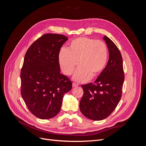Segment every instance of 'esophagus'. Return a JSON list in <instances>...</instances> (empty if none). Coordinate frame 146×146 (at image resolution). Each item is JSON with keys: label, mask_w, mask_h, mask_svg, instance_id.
I'll return each instance as SVG.
<instances>
[{"label": "esophagus", "mask_w": 146, "mask_h": 146, "mask_svg": "<svg viewBox=\"0 0 146 146\" xmlns=\"http://www.w3.org/2000/svg\"><path fill=\"white\" fill-rule=\"evenodd\" d=\"M78 86V84L77 83H72V87L74 88V87H77Z\"/></svg>", "instance_id": "obj_1"}]
</instances>
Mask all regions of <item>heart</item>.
<instances>
[{
    "label": "heart",
    "mask_w": 146,
    "mask_h": 146,
    "mask_svg": "<svg viewBox=\"0 0 146 146\" xmlns=\"http://www.w3.org/2000/svg\"><path fill=\"white\" fill-rule=\"evenodd\" d=\"M108 56V48L104 41L79 37L69 43L68 49L61 48L58 60L61 70L68 76L73 74L78 61L80 67L75 73L74 79L85 82L91 77H96L100 74L107 64Z\"/></svg>",
    "instance_id": "heart-1"
}]
</instances>
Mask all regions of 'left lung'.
I'll list each match as a JSON object with an SVG mask.
<instances>
[{
  "instance_id": "8db88e82",
  "label": "left lung",
  "mask_w": 146,
  "mask_h": 146,
  "mask_svg": "<svg viewBox=\"0 0 146 146\" xmlns=\"http://www.w3.org/2000/svg\"><path fill=\"white\" fill-rule=\"evenodd\" d=\"M109 51V60L103 71L94 83L82 85L83 96L80 110L87 118L100 121L111 114L122 97L124 81L122 55L111 39L104 36Z\"/></svg>"
}]
</instances>
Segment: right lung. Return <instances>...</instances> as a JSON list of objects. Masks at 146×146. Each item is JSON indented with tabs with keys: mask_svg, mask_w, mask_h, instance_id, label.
<instances>
[{
	"mask_svg": "<svg viewBox=\"0 0 146 146\" xmlns=\"http://www.w3.org/2000/svg\"><path fill=\"white\" fill-rule=\"evenodd\" d=\"M68 38L47 33L31 45L21 71V93L29 111L42 119L54 117L60 111L64 93L72 82L60 74L58 54Z\"/></svg>",
	"mask_w": 146,
	"mask_h": 146,
	"instance_id": "add662e5",
	"label": "right lung"
}]
</instances>
